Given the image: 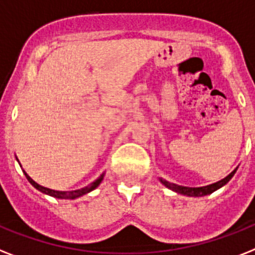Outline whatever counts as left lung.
<instances>
[{"instance_id": "1", "label": "left lung", "mask_w": 255, "mask_h": 255, "mask_svg": "<svg viewBox=\"0 0 255 255\" xmlns=\"http://www.w3.org/2000/svg\"><path fill=\"white\" fill-rule=\"evenodd\" d=\"M236 170L237 168L233 170V172H231L226 178L218 181V182H215V184L207 185V186H202V188H188V186H180V185L168 182V181L163 180V178H160V182L164 185V186H167L168 189H170V190L176 191V193H180V194L182 195H188V197H203V195L211 194V193H214L215 190H218V189H220L222 186H224V185H226L227 182L233 177V174L236 173Z\"/></svg>"}]
</instances>
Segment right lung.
<instances>
[{
	"label": "right lung",
	"instance_id": "right-lung-1",
	"mask_svg": "<svg viewBox=\"0 0 255 255\" xmlns=\"http://www.w3.org/2000/svg\"><path fill=\"white\" fill-rule=\"evenodd\" d=\"M23 173H24V176L27 177V180L29 181V184L32 185L33 188H36L37 190L41 191V193H44V194L47 195H50V197H54V198H58V199H75V198H79V197H82V195L87 194V193H90V191H92L94 189H96L100 185V182L103 181V178H104V173L100 176V177L98 178V180H95L92 184H90L88 186H86V188H82V189H78V190H71V191H58V190H52V189H48V188H44V186H41V185H39L37 182H35V181L32 180V178L29 177L28 174L23 170Z\"/></svg>",
	"mask_w": 255,
	"mask_h": 255
}]
</instances>
